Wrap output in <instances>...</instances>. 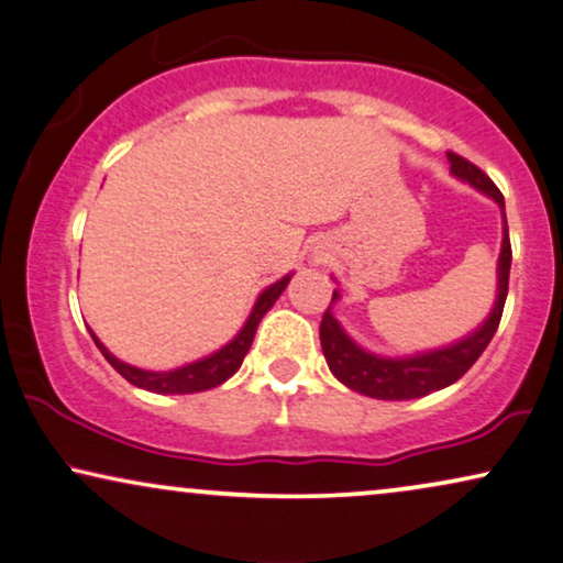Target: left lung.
<instances>
[{
    "mask_svg": "<svg viewBox=\"0 0 563 563\" xmlns=\"http://www.w3.org/2000/svg\"><path fill=\"white\" fill-rule=\"evenodd\" d=\"M451 159V172L455 177L466 179L478 190L492 195L497 200L501 211H505V198H501L499 187L492 183L489 175L476 167L474 162L463 159L461 154L448 152ZM509 265H512V246H509V231H507V216H505V239H501V254H499V294L497 303L489 313V319L484 321V327H478L474 334L461 340L451 347L427 352V355L417 357H376L363 347H357L355 342L344 334V329L336 324L332 317V306L324 311L319 327V340L324 357L329 363V371L342 380L344 386L352 391L371 396V399H384V401H407L419 399L440 388L451 386L466 373L471 365L476 363L478 355L486 350V344L492 342L494 332H497L501 311H505L507 301V288H509ZM336 290L332 294V301H336Z\"/></svg>",
    "mask_w": 563,
    "mask_h": 563,
    "instance_id": "obj_1",
    "label": "left lung"
}]
</instances>
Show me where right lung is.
<instances>
[{
    "instance_id": "add662e5",
    "label": "right lung",
    "mask_w": 563,
    "mask_h": 563,
    "mask_svg": "<svg viewBox=\"0 0 563 563\" xmlns=\"http://www.w3.org/2000/svg\"><path fill=\"white\" fill-rule=\"evenodd\" d=\"M290 280V275L283 277V280H277L269 286L267 290H262L257 303H254V309L250 313V319H246V324L242 327V332H239L234 340H231L227 347H221L219 352H213V355H208L203 360H198V363H190V365H183V368L177 371H167V373H154V371H141V368H133V365L123 363V360H118L112 352L104 350V344L97 340L92 334V340L100 352L104 355V360L115 368L120 376H123L129 384L139 386V388H146V391H154V394H195V391H208V388H216L223 380L234 376L239 371V365H242V360L246 352L252 347V340H254V332H257V324L262 321V317L269 311V306H273L277 298H280L283 290H286Z\"/></svg>"
}]
</instances>
